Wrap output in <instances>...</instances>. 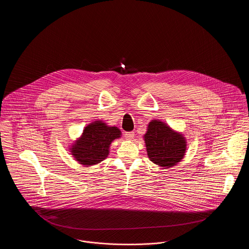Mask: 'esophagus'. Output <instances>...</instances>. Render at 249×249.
<instances>
[{
    "label": "esophagus",
    "mask_w": 249,
    "mask_h": 249,
    "mask_svg": "<svg viewBox=\"0 0 249 249\" xmlns=\"http://www.w3.org/2000/svg\"><path fill=\"white\" fill-rule=\"evenodd\" d=\"M125 138L128 141H132V139L134 138V132L133 131H129L125 133Z\"/></svg>",
    "instance_id": "obj_1"
}]
</instances>
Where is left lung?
I'll list each match as a JSON object with an SVG mask.
<instances>
[{"label": "left lung", "mask_w": 249, "mask_h": 249, "mask_svg": "<svg viewBox=\"0 0 249 249\" xmlns=\"http://www.w3.org/2000/svg\"><path fill=\"white\" fill-rule=\"evenodd\" d=\"M142 138L148 159L159 167L169 169L178 165L186 155L187 139L184 133L160 119L149 121Z\"/></svg>", "instance_id": "8db88e82"}]
</instances>
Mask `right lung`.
Returning <instances> with one entry per match:
<instances>
[{"label": "right lung", "instance_id": "obj_1", "mask_svg": "<svg viewBox=\"0 0 249 249\" xmlns=\"http://www.w3.org/2000/svg\"><path fill=\"white\" fill-rule=\"evenodd\" d=\"M121 130L96 119L88 124L81 135L70 144L69 151L75 161L84 167L96 165L106 160L113 141L121 137Z\"/></svg>", "mask_w": 249, "mask_h": 249}]
</instances>
